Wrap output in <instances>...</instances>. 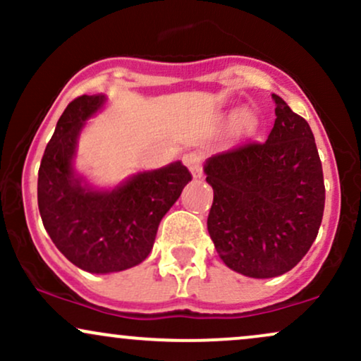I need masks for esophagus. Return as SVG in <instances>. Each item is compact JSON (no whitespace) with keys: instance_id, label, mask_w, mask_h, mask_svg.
Instances as JSON below:
<instances>
[{"instance_id":"34e87169","label":"esophagus","mask_w":361,"mask_h":361,"mask_svg":"<svg viewBox=\"0 0 361 361\" xmlns=\"http://www.w3.org/2000/svg\"><path fill=\"white\" fill-rule=\"evenodd\" d=\"M185 164L188 166L190 173H192L193 178H200L202 171H204V157H202L200 152L192 151V152H186L183 156Z\"/></svg>"}]
</instances>
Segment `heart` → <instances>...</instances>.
<instances>
[{"label":"heart","instance_id":"heart-1","mask_svg":"<svg viewBox=\"0 0 361 361\" xmlns=\"http://www.w3.org/2000/svg\"><path fill=\"white\" fill-rule=\"evenodd\" d=\"M256 118L251 117V115H244V117L239 120V130L241 132H252L256 128Z\"/></svg>","mask_w":361,"mask_h":361}]
</instances>
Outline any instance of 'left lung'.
<instances>
[{
	"instance_id": "8db88e82",
	"label": "left lung",
	"mask_w": 361,
	"mask_h": 361,
	"mask_svg": "<svg viewBox=\"0 0 361 361\" xmlns=\"http://www.w3.org/2000/svg\"><path fill=\"white\" fill-rule=\"evenodd\" d=\"M267 142H244L209 157L214 202L207 229L231 270L271 279L292 270L317 238L324 176L309 123L273 94Z\"/></svg>"
}]
</instances>
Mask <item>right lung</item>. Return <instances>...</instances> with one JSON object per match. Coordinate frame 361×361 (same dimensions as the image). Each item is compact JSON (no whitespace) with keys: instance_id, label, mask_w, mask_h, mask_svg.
I'll use <instances>...</instances> for the list:
<instances>
[{"instance_id":"1","label":"right lung","mask_w":361,"mask_h":361,"mask_svg":"<svg viewBox=\"0 0 361 361\" xmlns=\"http://www.w3.org/2000/svg\"><path fill=\"white\" fill-rule=\"evenodd\" d=\"M103 102V94H82L69 103L45 147L37 183L40 217L52 243L90 273L122 271L142 263L161 219L192 180V173L176 161L139 173L111 192L82 185L71 164L76 140Z\"/></svg>"}]
</instances>
